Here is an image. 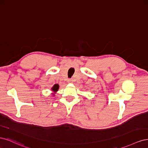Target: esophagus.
<instances>
[{"instance_id": "obj_1", "label": "esophagus", "mask_w": 148, "mask_h": 148, "mask_svg": "<svg viewBox=\"0 0 148 148\" xmlns=\"http://www.w3.org/2000/svg\"><path fill=\"white\" fill-rule=\"evenodd\" d=\"M73 82V80H72V79H68V83H72Z\"/></svg>"}]
</instances>
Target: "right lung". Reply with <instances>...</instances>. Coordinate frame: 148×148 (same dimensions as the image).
Instances as JSON below:
<instances>
[{
	"instance_id": "obj_1",
	"label": "right lung",
	"mask_w": 148,
	"mask_h": 148,
	"mask_svg": "<svg viewBox=\"0 0 148 148\" xmlns=\"http://www.w3.org/2000/svg\"><path fill=\"white\" fill-rule=\"evenodd\" d=\"M59 84H56L55 85H53V86L52 87V91H55V92H56V91H58V89H59Z\"/></svg>"
}]
</instances>
